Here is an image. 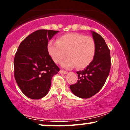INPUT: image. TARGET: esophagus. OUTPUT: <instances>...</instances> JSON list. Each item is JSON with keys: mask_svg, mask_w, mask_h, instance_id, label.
Returning a JSON list of instances; mask_svg holds the SVG:
<instances>
[{"mask_svg": "<svg viewBox=\"0 0 130 130\" xmlns=\"http://www.w3.org/2000/svg\"><path fill=\"white\" fill-rule=\"evenodd\" d=\"M59 72H60V74H67V71H64V70H60Z\"/></svg>", "mask_w": 130, "mask_h": 130, "instance_id": "1", "label": "esophagus"}]
</instances>
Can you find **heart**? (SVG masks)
<instances>
[{
  "label": "heart",
  "mask_w": 130,
  "mask_h": 130,
  "mask_svg": "<svg viewBox=\"0 0 130 130\" xmlns=\"http://www.w3.org/2000/svg\"><path fill=\"white\" fill-rule=\"evenodd\" d=\"M47 51L51 57L57 63H62L65 68L76 66L79 68L87 67L93 60L95 54V43L93 38L78 33H70L51 40L47 44Z\"/></svg>",
  "instance_id": "1"
}]
</instances>
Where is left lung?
Returning a JSON list of instances; mask_svg holds the SVG:
<instances>
[{"instance_id": "obj_1", "label": "left lung", "mask_w": 130, "mask_h": 130, "mask_svg": "<svg viewBox=\"0 0 130 130\" xmlns=\"http://www.w3.org/2000/svg\"><path fill=\"white\" fill-rule=\"evenodd\" d=\"M91 33L96 47L93 60L84 70L77 71L79 80L70 86L72 93L81 98L92 97L101 90L111 65L110 51L104 40L97 33Z\"/></svg>"}]
</instances>
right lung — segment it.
Segmentation results:
<instances>
[{
	"label": "right lung",
	"instance_id": "add662e5",
	"mask_svg": "<svg viewBox=\"0 0 130 130\" xmlns=\"http://www.w3.org/2000/svg\"><path fill=\"white\" fill-rule=\"evenodd\" d=\"M59 32L38 30L30 34L19 44L14 59V77L22 92L31 99L46 96L51 79L59 68L47 51L49 40Z\"/></svg>",
	"mask_w": 130,
	"mask_h": 130
}]
</instances>
